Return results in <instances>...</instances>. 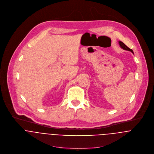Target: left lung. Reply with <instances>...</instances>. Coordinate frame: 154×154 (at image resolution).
<instances>
[{"label":"left lung","mask_w":154,"mask_h":154,"mask_svg":"<svg viewBox=\"0 0 154 154\" xmlns=\"http://www.w3.org/2000/svg\"><path fill=\"white\" fill-rule=\"evenodd\" d=\"M119 45H120V46L123 49H124V50H126V51H131L133 54H134V52H133V51L131 49H130V48H129L128 47H127L123 42H120V41H119Z\"/></svg>","instance_id":"obj_1"}]
</instances>
